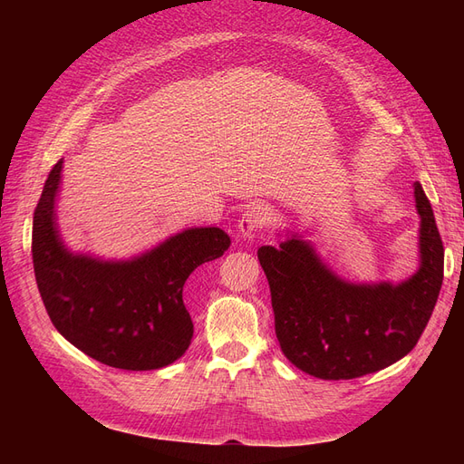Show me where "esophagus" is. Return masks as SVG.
<instances>
[{
    "label": "esophagus",
    "instance_id": "34e87169",
    "mask_svg": "<svg viewBox=\"0 0 464 464\" xmlns=\"http://www.w3.org/2000/svg\"><path fill=\"white\" fill-rule=\"evenodd\" d=\"M271 224V208L256 203L244 210V215L240 218V232L244 237H254L261 230H265Z\"/></svg>",
    "mask_w": 464,
    "mask_h": 464
}]
</instances>
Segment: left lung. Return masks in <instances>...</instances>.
I'll list each match as a JSON object with an SVG mask.
<instances>
[{
    "mask_svg": "<svg viewBox=\"0 0 464 464\" xmlns=\"http://www.w3.org/2000/svg\"><path fill=\"white\" fill-rule=\"evenodd\" d=\"M414 195L422 265L399 286L344 283L298 237L259 247L276 339L298 370L329 382L354 379L391 366L420 341L443 283V242L418 181Z\"/></svg>",
    "mask_w": 464,
    "mask_h": 464,
    "instance_id": "obj_1",
    "label": "left lung"
}]
</instances>
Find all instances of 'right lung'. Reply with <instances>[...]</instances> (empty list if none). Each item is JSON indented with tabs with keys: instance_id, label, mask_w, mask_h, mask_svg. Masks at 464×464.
<instances>
[{
	"instance_id": "right-lung-1",
	"label": "right lung",
	"mask_w": 464,
	"mask_h": 464,
	"mask_svg": "<svg viewBox=\"0 0 464 464\" xmlns=\"http://www.w3.org/2000/svg\"><path fill=\"white\" fill-rule=\"evenodd\" d=\"M62 162L52 168L33 220L34 276L53 327L106 366L131 372L168 366L193 336L186 280L230 247L228 234L215 227L191 228L121 263L72 256L53 224Z\"/></svg>"
}]
</instances>
